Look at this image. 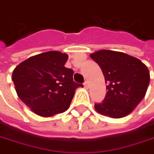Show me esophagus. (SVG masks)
Returning a JSON list of instances; mask_svg holds the SVG:
<instances>
[{"mask_svg":"<svg viewBox=\"0 0 154 154\" xmlns=\"http://www.w3.org/2000/svg\"><path fill=\"white\" fill-rule=\"evenodd\" d=\"M84 85H85V88H88V87H89V82H88L87 80H86V81H85Z\"/></svg>","mask_w":154,"mask_h":154,"instance_id":"esophagus-1","label":"esophagus"}]
</instances>
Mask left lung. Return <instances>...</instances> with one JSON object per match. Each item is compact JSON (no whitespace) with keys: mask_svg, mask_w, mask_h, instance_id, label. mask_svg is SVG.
<instances>
[{"mask_svg":"<svg viewBox=\"0 0 154 154\" xmlns=\"http://www.w3.org/2000/svg\"><path fill=\"white\" fill-rule=\"evenodd\" d=\"M90 56L100 67L107 85L103 101L94 104L96 111L111 118L126 116L146 93L150 83L147 67L137 58L122 52L100 50Z\"/></svg>","mask_w":154,"mask_h":154,"instance_id":"left-lung-1","label":"left lung"}]
</instances>
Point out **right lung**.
Wrapping results in <instances>:
<instances>
[{"instance_id": "add662e5", "label": "right lung", "mask_w": 154, "mask_h": 154, "mask_svg": "<svg viewBox=\"0 0 154 154\" xmlns=\"http://www.w3.org/2000/svg\"><path fill=\"white\" fill-rule=\"evenodd\" d=\"M68 54L49 51L32 56L16 67L12 74L15 89L32 112L48 117L63 113L70 105L76 89L74 71L64 66Z\"/></svg>"}]
</instances>
